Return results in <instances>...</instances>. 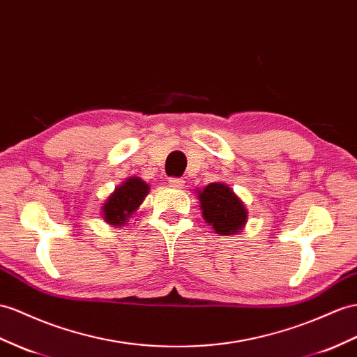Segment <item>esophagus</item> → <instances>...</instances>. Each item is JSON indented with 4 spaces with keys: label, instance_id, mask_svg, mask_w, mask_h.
<instances>
[{
    "label": "esophagus",
    "instance_id": "1",
    "mask_svg": "<svg viewBox=\"0 0 357 357\" xmlns=\"http://www.w3.org/2000/svg\"><path fill=\"white\" fill-rule=\"evenodd\" d=\"M169 184H170L172 187H175V188H182V187H184V179L172 176V178H169Z\"/></svg>",
    "mask_w": 357,
    "mask_h": 357
}]
</instances>
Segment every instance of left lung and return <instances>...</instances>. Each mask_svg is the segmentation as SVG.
Segmentation results:
<instances>
[{
	"mask_svg": "<svg viewBox=\"0 0 357 357\" xmlns=\"http://www.w3.org/2000/svg\"><path fill=\"white\" fill-rule=\"evenodd\" d=\"M205 222L220 235L236 234L248 220V211L234 191L225 184H209L199 193Z\"/></svg>",
	"mask_w": 357,
	"mask_h": 357,
	"instance_id": "obj_1",
	"label": "left lung"
}]
</instances>
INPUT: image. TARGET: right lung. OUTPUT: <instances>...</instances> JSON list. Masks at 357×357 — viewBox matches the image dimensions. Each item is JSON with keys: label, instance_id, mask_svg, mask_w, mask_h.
Returning a JSON list of instances; mask_svg holds the SVG:
<instances>
[{"label": "right lung", "instance_id": "obj_1", "mask_svg": "<svg viewBox=\"0 0 357 357\" xmlns=\"http://www.w3.org/2000/svg\"><path fill=\"white\" fill-rule=\"evenodd\" d=\"M149 193V185L140 178H130L114 193L107 199L102 206L104 220L109 225H122L137 208L142 205L146 195Z\"/></svg>", "mask_w": 357, "mask_h": 357}]
</instances>
